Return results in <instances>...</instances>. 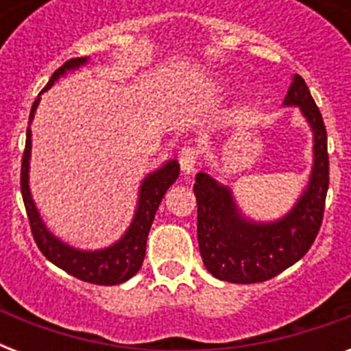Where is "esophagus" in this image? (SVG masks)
<instances>
[{
	"instance_id": "obj_1",
	"label": "esophagus",
	"mask_w": 351,
	"mask_h": 351,
	"mask_svg": "<svg viewBox=\"0 0 351 351\" xmlns=\"http://www.w3.org/2000/svg\"><path fill=\"white\" fill-rule=\"evenodd\" d=\"M178 160H180V169L184 175H189V173H193L195 171V167H197L198 164V151L195 147H184L180 151V154H178Z\"/></svg>"
}]
</instances>
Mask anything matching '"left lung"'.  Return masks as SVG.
<instances>
[{
  "mask_svg": "<svg viewBox=\"0 0 351 351\" xmlns=\"http://www.w3.org/2000/svg\"><path fill=\"white\" fill-rule=\"evenodd\" d=\"M284 106H299L313 129V169L310 184L293 209L277 222H251L237 208L228 187L206 173L195 178L198 206V250L213 277L234 284L264 282L293 266L308 253L324 217L330 160L322 114L299 74Z\"/></svg>",
  "mask_w": 351,
  "mask_h": 351,
  "instance_id": "obj_1",
  "label": "left lung"
}]
</instances>
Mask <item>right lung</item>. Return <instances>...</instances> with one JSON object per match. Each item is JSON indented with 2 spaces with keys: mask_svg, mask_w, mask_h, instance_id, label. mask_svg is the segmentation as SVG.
<instances>
[{
  "mask_svg": "<svg viewBox=\"0 0 351 351\" xmlns=\"http://www.w3.org/2000/svg\"><path fill=\"white\" fill-rule=\"evenodd\" d=\"M85 62H87V58H74V60L63 63L62 67L54 71L43 90L49 89L62 74L73 71V69H78ZM38 104H40V96L36 98L32 109H30L23 160H21V195H23V204L25 209H27L30 231H32L36 245L52 264H56L58 267H62L63 271H67L69 275H73L84 282L100 284V286L125 282L132 275H136L138 269L142 267L143 256H145V242H147V234L151 230V224H153L154 215H156V209H158L165 191L169 189V186L175 184V180L180 175V165L176 160H169L164 167H160L158 171L151 173L147 178H143L142 187H140V198H138V208L131 228L125 231V234L118 240L117 244L98 251L74 250L47 230L45 224L41 222L34 202H32V197H30V121L34 118Z\"/></svg>",
  "mask_w": 351,
  "mask_h": 351,
  "instance_id": "1",
  "label": "right lung"
}]
</instances>
